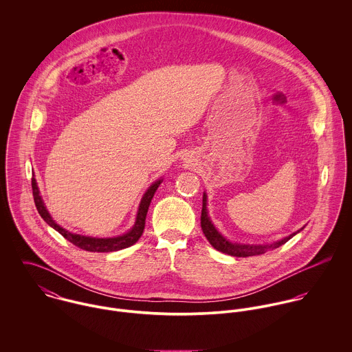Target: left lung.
Here are the masks:
<instances>
[{
	"mask_svg": "<svg viewBox=\"0 0 352 352\" xmlns=\"http://www.w3.org/2000/svg\"><path fill=\"white\" fill-rule=\"evenodd\" d=\"M207 195L203 194V206H201V226L206 239L208 240V243L217 250V251L230 254V256H236V257H248V256H256V254H261L267 251L279 248L280 245H283L285 243H287L292 237H294L298 232L290 234L289 237L282 239L280 241L272 243V244H263V245H250V244H236V243H230L229 240H226L212 225V222L210 221V217L207 214Z\"/></svg>",
	"mask_w": 352,
	"mask_h": 352,
	"instance_id": "obj_1",
	"label": "left lung"
}]
</instances>
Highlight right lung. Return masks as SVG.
<instances>
[{
	"mask_svg": "<svg viewBox=\"0 0 352 352\" xmlns=\"http://www.w3.org/2000/svg\"><path fill=\"white\" fill-rule=\"evenodd\" d=\"M162 180H157L151 184L148 188V191L145 192L142 201L140 203V208H138V214H137V219L134 226L131 228V230H129L127 233L118 236V237H112V239H96V237H87V236H80V234H74L70 233L69 230L60 228L52 218H51L43 199L39 194V188L36 184L35 177H32V194H34V201L35 206L38 208V212L41 214V217L50 225L52 229H55L59 234H62L67 241H70L72 244H74L76 247L88 252H113L120 251L124 248L131 247L133 244H135L140 237L144 233L145 229V219H146V214L151 206V199L154 197V192L157 191L158 186L161 184Z\"/></svg>",
	"mask_w": 352,
	"mask_h": 352,
	"instance_id": "add662e5",
	"label": "right lung"
}]
</instances>
